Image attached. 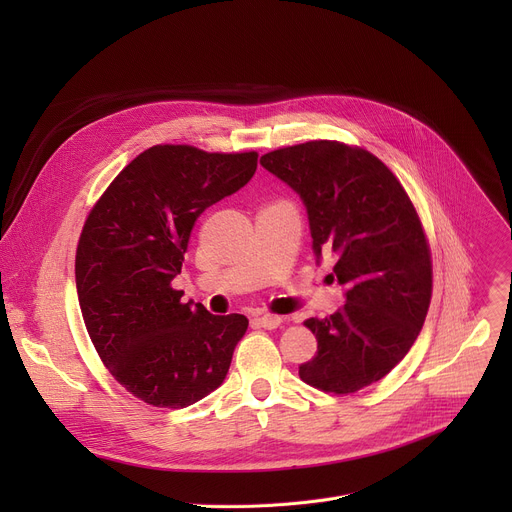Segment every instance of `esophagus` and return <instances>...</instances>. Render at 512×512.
Here are the masks:
<instances>
[{
    "label": "esophagus",
    "instance_id": "obj_1",
    "mask_svg": "<svg viewBox=\"0 0 512 512\" xmlns=\"http://www.w3.org/2000/svg\"><path fill=\"white\" fill-rule=\"evenodd\" d=\"M281 324V318L275 316V314H261V316H255L251 320V326L253 328H265V330H273Z\"/></svg>",
    "mask_w": 512,
    "mask_h": 512
}]
</instances>
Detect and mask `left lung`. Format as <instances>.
Returning a JSON list of instances; mask_svg holds the SVG:
<instances>
[{
    "label": "left lung",
    "mask_w": 512,
    "mask_h": 512,
    "mask_svg": "<svg viewBox=\"0 0 512 512\" xmlns=\"http://www.w3.org/2000/svg\"><path fill=\"white\" fill-rule=\"evenodd\" d=\"M261 166L302 196L314 251L338 257L334 275L346 287L338 312L304 322L318 352L300 379L334 395L381 381L417 340L433 289L429 241L409 194L377 156L332 139L273 150Z\"/></svg>",
    "instance_id": "obj_1"
}]
</instances>
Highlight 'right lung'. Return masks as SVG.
<instances>
[{
	"label": "right lung",
	"instance_id": "1",
	"mask_svg": "<svg viewBox=\"0 0 512 512\" xmlns=\"http://www.w3.org/2000/svg\"><path fill=\"white\" fill-rule=\"evenodd\" d=\"M257 158L154 145L117 174L87 216L75 259L83 320L113 379L143 403L188 407L229 373L249 320L182 304L172 279L196 218L243 188Z\"/></svg>",
	"mask_w": 512,
	"mask_h": 512
}]
</instances>
